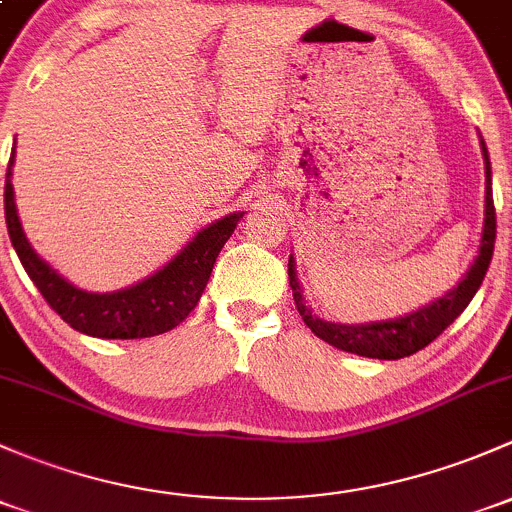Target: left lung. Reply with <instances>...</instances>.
Returning a JSON list of instances; mask_svg holds the SVG:
<instances>
[{
	"instance_id": "obj_1",
	"label": "left lung",
	"mask_w": 512,
	"mask_h": 512,
	"mask_svg": "<svg viewBox=\"0 0 512 512\" xmlns=\"http://www.w3.org/2000/svg\"><path fill=\"white\" fill-rule=\"evenodd\" d=\"M483 159H486V223H483L481 235V250H478L476 262L466 277L461 279L459 287L451 289L446 297L434 301V304L424 306V309L414 311L410 316L402 319L383 321V324H368V326H346V324H328V321L316 319L301 301L297 272H294V260L289 257V287L294 292V304L304 319V324L311 328L314 336L321 341L331 343V346L341 348V351L365 355V358H378V360H397L407 358V355L427 348L434 338L444 333L446 326L461 316V311L469 306L473 294L481 287L483 277H486L488 265L493 257V245H496V206H493V193H491V161H488V149L481 142Z\"/></svg>"
}]
</instances>
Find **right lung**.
<instances>
[{"label":"right lung","mask_w":512,"mask_h":512,"mask_svg":"<svg viewBox=\"0 0 512 512\" xmlns=\"http://www.w3.org/2000/svg\"><path fill=\"white\" fill-rule=\"evenodd\" d=\"M12 161L14 157L9 159L7 184H4V218H7L9 240L46 304L68 326L88 336L147 338L179 326L196 309L213 272L215 257L242 218V213H230L215 220L188 242L164 270L134 287L112 294H88L68 284L31 250L14 206V188L9 181Z\"/></svg>","instance_id":"1"}]
</instances>
